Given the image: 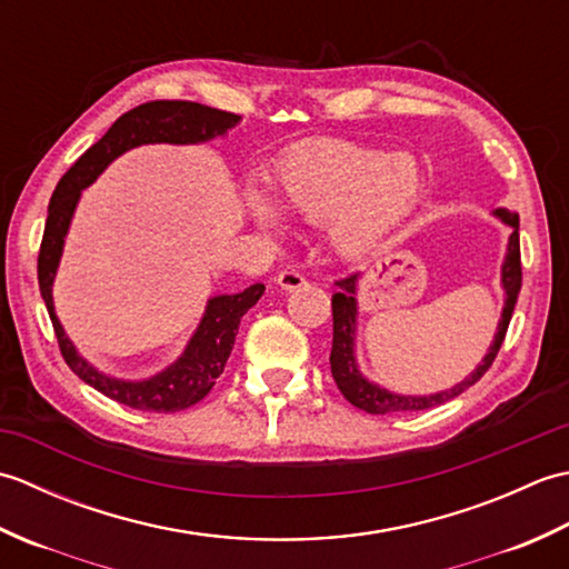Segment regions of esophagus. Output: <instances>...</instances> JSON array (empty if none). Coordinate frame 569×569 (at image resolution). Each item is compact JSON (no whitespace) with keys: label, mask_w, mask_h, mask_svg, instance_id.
<instances>
[{"label":"esophagus","mask_w":569,"mask_h":569,"mask_svg":"<svg viewBox=\"0 0 569 569\" xmlns=\"http://www.w3.org/2000/svg\"><path fill=\"white\" fill-rule=\"evenodd\" d=\"M276 281H278V286L283 288V291H296V288L306 286V278L300 276L298 271H293V269H286V271L278 273Z\"/></svg>","instance_id":"obj_1"}]
</instances>
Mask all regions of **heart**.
<instances>
[{
    "mask_svg": "<svg viewBox=\"0 0 569 569\" xmlns=\"http://www.w3.org/2000/svg\"><path fill=\"white\" fill-rule=\"evenodd\" d=\"M283 208L298 220L330 222L337 251L359 257L413 208L422 173L416 159L325 139L296 149L276 168ZM249 212L257 224L283 232L286 217L261 192H249Z\"/></svg>",
    "mask_w": 569,
    "mask_h": 569,
    "instance_id": "1",
    "label": "heart"
}]
</instances>
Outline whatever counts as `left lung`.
<instances>
[{"label":"left lung","mask_w":569,"mask_h":569,"mask_svg":"<svg viewBox=\"0 0 569 569\" xmlns=\"http://www.w3.org/2000/svg\"><path fill=\"white\" fill-rule=\"evenodd\" d=\"M493 214L499 217L503 224L511 227V237H509V247H506V257L501 266V286L506 291L503 300V310H501V320L497 335H493V342L489 347V352L485 359L479 361L477 369L469 373L465 381L455 383L452 389L438 391L430 396H403V393H393L389 389H381L379 383L369 381L365 373L357 367V355H355V340H357V281L361 273H349L340 281H335L337 293L332 296V352H330V367H332V377L337 389L342 391L349 403L357 406L359 410H367L371 416H391V413H410V410H426L435 408L450 398L465 393L469 386H475L489 367L497 359L499 349L503 345L506 330H509V322L513 316L518 293H521V241H518V214L509 212L506 208L493 210Z\"/></svg>","instance_id":"8db88e82"}]
</instances>
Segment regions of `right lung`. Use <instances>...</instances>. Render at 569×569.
Listing matches in <instances>:
<instances>
[{
  "label": "right lung",
  "instance_id": "obj_1",
  "mask_svg": "<svg viewBox=\"0 0 569 569\" xmlns=\"http://www.w3.org/2000/svg\"><path fill=\"white\" fill-rule=\"evenodd\" d=\"M239 114L186 100H156L139 104L119 117L107 129V134L70 166V171L60 178L53 198L48 202L39 251V288L53 322L60 355L84 383H90L92 389H98L117 403L137 410H153V413H176V410H186L202 401L210 393L217 377L224 371L227 359L232 355L241 316L257 306V300L263 296V283H253L234 296L210 298L198 330L192 332L183 355L171 367L141 381L107 377V373L94 369L88 359L78 355L76 345L68 340L53 308V278L60 253H63L72 212L78 208L82 190L124 151L137 149L141 143H202L214 137H224L227 129L239 124Z\"/></svg>",
  "mask_w": 569,
  "mask_h": 569
}]
</instances>
